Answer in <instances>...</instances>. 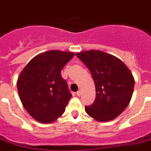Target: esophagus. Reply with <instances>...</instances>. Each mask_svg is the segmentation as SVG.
Masks as SVG:
<instances>
[{
    "mask_svg": "<svg viewBox=\"0 0 151 151\" xmlns=\"http://www.w3.org/2000/svg\"><path fill=\"white\" fill-rule=\"evenodd\" d=\"M76 94H77V96H80V95H81L82 94V91H77L76 92Z\"/></svg>",
    "mask_w": 151,
    "mask_h": 151,
    "instance_id": "obj_1",
    "label": "esophagus"
}]
</instances>
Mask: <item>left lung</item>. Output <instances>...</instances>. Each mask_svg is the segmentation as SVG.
<instances>
[{
    "label": "left lung",
    "mask_w": 151,
    "mask_h": 151,
    "mask_svg": "<svg viewBox=\"0 0 151 151\" xmlns=\"http://www.w3.org/2000/svg\"><path fill=\"white\" fill-rule=\"evenodd\" d=\"M90 70L94 79L96 99L85 111L101 122L115 119L128 106L132 97L135 79L124 62L115 56L91 50L76 53Z\"/></svg>",
    "instance_id": "obj_1"
}]
</instances>
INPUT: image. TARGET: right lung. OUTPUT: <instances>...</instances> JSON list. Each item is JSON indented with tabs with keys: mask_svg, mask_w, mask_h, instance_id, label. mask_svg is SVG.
<instances>
[{
	"mask_svg": "<svg viewBox=\"0 0 151 151\" xmlns=\"http://www.w3.org/2000/svg\"><path fill=\"white\" fill-rule=\"evenodd\" d=\"M75 53L60 50L42 52L20 72L17 90L23 107L40 123H52L65 113L72 98L61 70Z\"/></svg>",
	"mask_w": 151,
	"mask_h": 151,
	"instance_id": "add662e5",
	"label": "right lung"
}]
</instances>
